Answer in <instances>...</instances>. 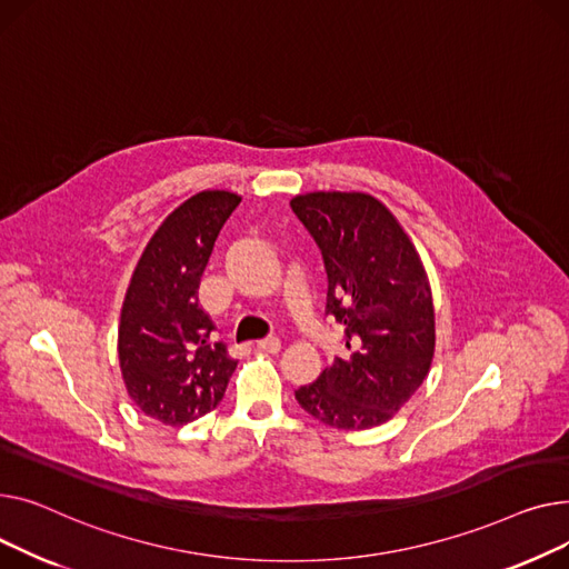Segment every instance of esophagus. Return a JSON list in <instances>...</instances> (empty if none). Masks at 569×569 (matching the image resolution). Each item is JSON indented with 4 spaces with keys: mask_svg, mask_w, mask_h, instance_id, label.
<instances>
[{
    "mask_svg": "<svg viewBox=\"0 0 569 569\" xmlns=\"http://www.w3.org/2000/svg\"><path fill=\"white\" fill-rule=\"evenodd\" d=\"M257 349L266 351V353H278L282 349V342L278 338H263L257 342Z\"/></svg>",
    "mask_w": 569,
    "mask_h": 569,
    "instance_id": "1",
    "label": "esophagus"
}]
</instances>
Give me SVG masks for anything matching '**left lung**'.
Returning <instances> with one entry per match:
<instances>
[{
	"mask_svg": "<svg viewBox=\"0 0 569 569\" xmlns=\"http://www.w3.org/2000/svg\"><path fill=\"white\" fill-rule=\"evenodd\" d=\"M291 209L317 241L326 310L345 323L342 358L296 399L338 429H372L402 409L429 375L437 345L425 266L397 218L367 192H306Z\"/></svg>",
	"mask_w": 569,
	"mask_h": 569,
	"instance_id": "left-lung-1",
	"label": "left lung"
}]
</instances>
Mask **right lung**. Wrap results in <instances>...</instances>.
<instances>
[{
  "label": "right lung",
  "instance_id": "obj_1",
  "mask_svg": "<svg viewBox=\"0 0 569 569\" xmlns=\"http://www.w3.org/2000/svg\"><path fill=\"white\" fill-rule=\"evenodd\" d=\"M229 190H202L162 220L132 271L119 321V367L136 407L170 427L213 411L237 360L199 306L197 289L216 239L239 207Z\"/></svg>",
  "mask_w": 569,
  "mask_h": 569
}]
</instances>
